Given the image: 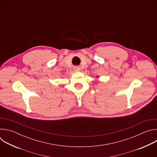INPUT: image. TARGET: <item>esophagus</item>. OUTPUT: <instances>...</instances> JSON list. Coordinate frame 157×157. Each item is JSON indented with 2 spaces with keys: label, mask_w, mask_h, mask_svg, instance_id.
<instances>
[{
  "label": "esophagus",
  "mask_w": 157,
  "mask_h": 157,
  "mask_svg": "<svg viewBox=\"0 0 157 157\" xmlns=\"http://www.w3.org/2000/svg\"><path fill=\"white\" fill-rule=\"evenodd\" d=\"M73 69H74V70H75V71H80V70H81V68H79V66H75L74 68H73Z\"/></svg>",
  "instance_id": "1"
}]
</instances>
